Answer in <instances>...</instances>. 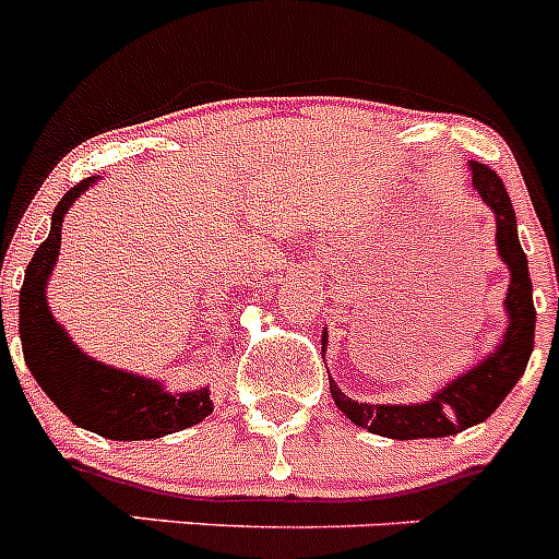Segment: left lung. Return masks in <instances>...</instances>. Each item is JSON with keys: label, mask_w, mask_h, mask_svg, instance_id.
Wrapping results in <instances>:
<instances>
[{"label": "left lung", "mask_w": 559, "mask_h": 559, "mask_svg": "<svg viewBox=\"0 0 559 559\" xmlns=\"http://www.w3.org/2000/svg\"><path fill=\"white\" fill-rule=\"evenodd\" d=\"M473 187L481 201L496 212V240L498 254L510 265V290H507V313L510 328L503 333L501 347L484 358L476 369L456 378L433 400L419 406H369L347 397L330 380V394L335 406L353 419L355 426L367 428L378 437L389 439H437L453 437L464 428L478 426L490 417L503 397L512 392L523 369L530 364L532 347H535V302H532V280L526 269V254L518 240V221L507 187L498 179V173L487 165L471 162ZM328 344V335H324ZM324 349V347H322Z\"/></svg>", "instance_id": "8db88e82"}]
</instances>
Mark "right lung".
I'll return each instance as SVG.
<instances>
[{"label": "right lung", "instance_id": "right-lung-1", "mask_svg": "<svg viewBox=\"0 0 559 559\" xmlns=\"http://www.w3.org/2000/svg\"><path fill=\"white\" fill-rule=\"evenodd\" d=\"M92 181L95 179L78 181L58 201L49 237L38 246L24 269V283L19 290V335H22L24 364L38 380V386L47 392V397L86 431H95L106 439H120V442L176 433L212 414L206 389L170 394L156 380L103 367L67 338L47 308L44 288L61 249L63 215Z\"/></svg>", "mask_w": 559, "mask_h": 559}]
</instances>
